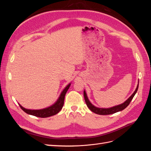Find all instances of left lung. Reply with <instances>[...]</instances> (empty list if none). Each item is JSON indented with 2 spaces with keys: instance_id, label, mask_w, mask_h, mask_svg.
Segmentation results:
<instances>
[{
  "instance_id": "obj_1",
  "label": "left lung",
  "mask_w": 151,
  "mask_h": 151,
  "mask_svg": "<svg viewBox=\"0 0 151 151\" xmlns=\"http://www.w3.org/2000/svg\"><path fill=\"white\" fill-rule=\"evenodd\" d=\"M138 88H139V84L137 85V88H136L135 91H134V93L132 94L131 96L129 99H128L126 101H125L124 103L120 104V105H118V106H114V107H112L110 108H96L94 106H93V105L91 104L90 103V101H89L88 97H87V95H86L85 91H84V99H85V101H86L87 106H88V107L89 108L91 111H92L94 113L98 114V115H110V114H113L115 113L122 111V110H123V109H124L125 108H127L128 106H129V104H130V101H132V99H133L135 94L137 93V91Z\"/></svg>"
}]
</instances>
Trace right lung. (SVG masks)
I'll return each instance as SVG.
<instances>
[{
  "label": "right lung",
  "mask_w": 151,
  "mask_h": 151,
  "mask_svg": "<svg viewBox=\"0 0 151 151\" xmlns=\"http://www.w3.org/2000/svg\"><path fill=\"white\" fill-rule=\"evenodd\" d=\"M70 86V84L67 85L65 87V88L63 89V91L62 92L60 97H59V98L58 99L57 102L54 104H53L52 106H50L47 108L38 109V110H32V109H26L22 106H21L20 104H19V106L25 113L29 114V115H31L35 116L40 117V118H47V117H49V116L56 115V114H57L61 110L63 106L65 96L67 91H68V88H69Z\"/></svg>",
  "instance_id": "right-lung-1"
}]
</instances>
